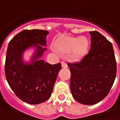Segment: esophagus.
I'll use <instances>...</instances> for the list:
<instances>
[{
    "mask_svg": "<svg viewBox=\"0 0 120 120\" xmlns=\"http://www.w3.org/2000/svg\"><path fill=\"white\" fill-rule=\"evenodd\" d=\"M61 66H62V68H68V65H67V64H66L65 61H62V62H61Z\"/></svg>",
    "mask_w": 120,
    "mask_h": 120,
    "instance_id": "esophagus-1",
    "label": "esophagus"
}]
</instances>
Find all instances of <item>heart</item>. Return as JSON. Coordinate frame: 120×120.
Listing matches in <instances>:
<instances>
[{"label":"heart","mask_w":120,"mask_h":120,"mask_svg":"<svg viewBox=\"0 0 120 120\" xmlns=\"http://www.w3.org/2000/svg\"><path fill=\"white\" fill-rule=\"evenodd\" d=\"M51 48L57 54H69L70 59L79 61L87 54L90 48V40L85 36H63L56 39L55 46Z\"/></svg>","instance_id":"obj_1"}]
</instances>
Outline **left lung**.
Masks as SVG:
<instances>
[{
	"instance_id": "left-lung-1",
	"label": "left lung",
	"mask_w": 120,
	"mask_h": 120,
	"mask_svg": "<svg viewBox=\"0 0 120 120\" xmlns=\"http://www.w3.org/2000/svg\"><path fill=\"white\" fill-rule=\"evenodd\" d=\"M91 48L79 62L68 64L72 96L82 105H91L105 98L116 76L112 44L98 31H91Z\"/></svg>"
}]
</instances>
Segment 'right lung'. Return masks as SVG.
Instances as JSON below:
<instances>
[{
    "label": "right lung",
    "instance_id": "add662e5",
    "mask_svg": "<svg viewBox=\"0 0 120 120\" xmlns=\"http://www.w3.org/2000/svg\"><path fill=\"white\" fill-rule=\"evenodd\" d=\"M49 32L40 29L24 30L9 43L5 75L11 89L22 101L38 105L51 96L61 64L51 65L41 58L48 50L46 37ZM44 46V47H43ZM33 50L29 60L24 53Z\"/></svg>",
    "mask_w": 120,
    "mask_h": 120
}]
</instances>
